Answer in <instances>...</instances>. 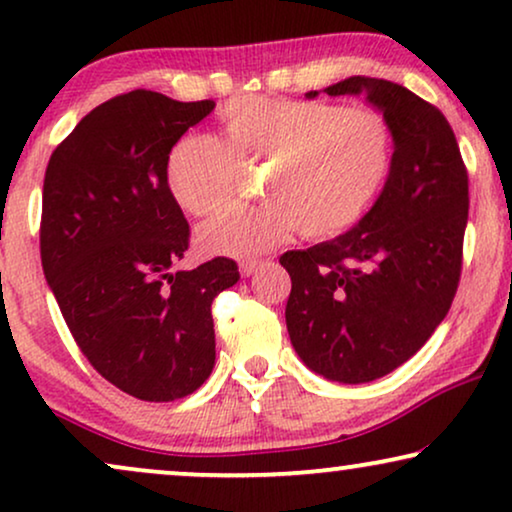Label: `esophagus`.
Listing matches in <instances>:
<instances>
[{
    "instance_id": "1",
    "label": "esophagus",
    "mask_w": 512,
    "mask_h": 512,
    "mask_svg": "<svg viewBox=\"0 0 512 512\" xmlns=\"http://www.w3.org/2000/svg\"><path fill=\"white\" fill-rule=\"evenodd\" d=\"M261 268V261H256V258H249V261H242L240 263V272L244 277H249V275H254V272Z\"/></svg>"
}]
</instances>
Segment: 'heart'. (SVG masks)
Returning a JSON list of instances; mask_svg holds the SVG:
<instances>
[{
    "mask_svg": "<svg viewBox=\"0 0 512 512\" xmlns=\"http://www.w3.org/2000/svg\"><path fill=\"white\" fill-rule=\"evenodd\" d=\"M268 165L263 205H230L198 228L207 254L254 256L293 230L312 240L354 228L394 167V132L373 109L319 100L240 97L223 111V139L188 135L167 158L172 200L202 216L240 186L244 167Z\"/></svg>",
    "mask_w": 512,
    "mask_h": 512,
    "instance_id": "obj_1",
    "label": "heart"
}]
</instances>
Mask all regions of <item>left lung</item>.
Masks as SVG:
<instances>
[{
	"label": "left lung",
	"mask_w": 512,
	"mask_h": 512,
	"mask_svg": "<svg viewBox=\"0 0 512 512\" xmlns=\"http://www.w3.org/2000/svg\"><path fill=\"white\" fill-rule=\"evenodd\" d=\"M324 93L366 95L382 111L394 132V167L352 230L279 258L291 277L286 328L307 368L361 384L417 354L450 312L464 256L468 174L447 118L408 88L349 76Z\"/></svg>",
	"instance_id": "left-lung-1"
}]
</instances>
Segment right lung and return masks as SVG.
Here are the masks:
<instances>
[{
	"label": "right lung",
	"instance_id": "1",
	"mask_svg": "<svg viewBox=\"0 0 512 512\" xmlns=\"http://www.w3.org/2000/svg\"><path fill=\"white\" fill-rule=\"evenodd\" d=\"M212 109V100L177 102L153 90L111 97L46 167V282L90 366L139 401H177L207 380L212 303L240 279L223 256L174 270L191 230L167 188V158Z\"/></svg>",
	"mask_w": 512,
	"mask_h": 512
}]
</instances>
